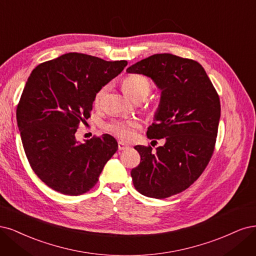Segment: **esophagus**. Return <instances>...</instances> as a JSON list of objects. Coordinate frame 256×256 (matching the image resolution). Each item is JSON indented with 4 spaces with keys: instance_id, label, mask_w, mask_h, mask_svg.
Instances as JSON below:
<instances>
[{
    "instance_id": "esophagus-1",
    "label": "esophagus",
    "mask_w": 256,
    "mask_h": 256,
    "mask_svg": "<svg viewBox=\"0 0 256 256\" xmlns=\"http://www.w3.org/2000/svg\"><path fill=\"white\" fill-rule=\"evenodd\" d=\"M128 146L124 144H123L122 142H118V150H119V151H123V150H126V149H128Z\"/></svg>"
}]
</instances>
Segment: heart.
<instances>
[{
	"label": "heart",
	"mask_w": 256,
	"mask_h": 256,
	"mask_svg": "<svg viewBox=\"0 0 256 256\" xmlns=\"http://www.w3.org/2000/svg\"><path fill=\"white\" fill-rule=\"evenodd\" d=\"M122 87L124 92L130 96L132 98H146V96L150 94L151 90V83L150 80L142 76H137V74H133V76H128L124 78L122 82ZM107 86L102 87L96 94L94 102L96 104L100 103L102 98L104 96L106 92ZM139 128V123L136 120H126V121H114L110 126H107V130L110 133L116 135L122 140H130L134 137L135 130Z\"/></svg>",
	"instance_id": "b5f03b06"
}]
</instances>
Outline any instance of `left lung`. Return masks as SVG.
<instances>
[{
    "mask_svg": "<svg viewBox=\"0 0 256 256\" xmlns=\"http://www.w3.org/2000/svg\"><path fill=\"white\" fill-rule=\"evenodd\" d=\"M150 78L160 90L148 138L164 144L135 146L140 164L130 176L137 192L164 199L184 192L212 158L220 119V101L202 66L169 53L154 54L126 69Z\"/></svg>",
    "mask_w": 256,
    "mask_h": 256,
    "instance_id": "obj_1",
    "label": "left lung"
}]
</instances>
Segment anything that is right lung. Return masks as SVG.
I'll return each instance as SVG.
<instances>
[{
  "instance_id": "obj_1",
  "label": "right lung",
  "mask_w": 256,
  "mask_h": 256,
  "mask_svg": "<svg viewBox=\"0 0 256 256\" xmlns=\"http://www.w3.org/2000/svg\"><path fill=\"white\" fill-rule=\"evenodd\" d=\"M126 64L67 53L32 71L17 108L18 128L32 169L57 192L90 190L118 150L108 134L80 142L76 133L78 123L90 117L96 92Z\"/></svg>"
}]
</instances>
